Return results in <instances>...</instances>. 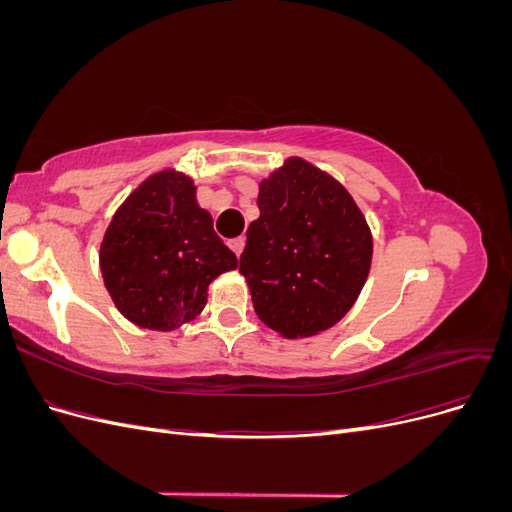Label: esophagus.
I'll use <instances>...</instances> for the list:
<instances>
[{"label": "esophagus", "mask_w": 512, "mask_h": 512, "mask_svg": "<svg viewBox=\"0 0 512 512\" xmlns=\"http://www.w3.org/2000/svg\"><path fill=\"white\" fill-rule=\"evenodd\" d=\"M243 247H245V239H243V237H239V239H232V241H230V250L237 254V258H241Z\"/></svg>", "instance_id": "esophagus-1"}]
</instances>
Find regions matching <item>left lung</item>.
Returning a JSON list of instances; mask_svg holds the SVG:
<instances>
[{
    "label": "left lung",
    "mask_w": 512,
    "mask_h": 512,
    "mask_svg": "<svg viewBox=\"0 0 512 512\" xmlns=\"http://www.w3.org/2000/svg\"><path fill=\"white\" fill-rule=\"evenodd\" d=\"M258 209L239 258L258 318L284 337L331 329L369 273L363 213L333 177L299 158L260 183Z\"/></svg>",
    "instance_id": "left-lung-1"
}]
</instances>
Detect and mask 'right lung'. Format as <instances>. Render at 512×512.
I'll return each mask as SVG.
<instances>
[{"mask_svg":"<svg viewBox=\"0 0 512 512\" xmlns=\"http://www.w3.org/2000/svg\"><path fill=\"white\" fill-rule=\"evenodd\" d=\"M239 260L196 203L190 177L164 170L138 188L108 226L100 269L108 294L130 322L173 331L207 303V286Z\"/></svg>","mask_w":512,"mask_h":512,"instance_id":"add662e5","label":"right lung"}]
</instances>
